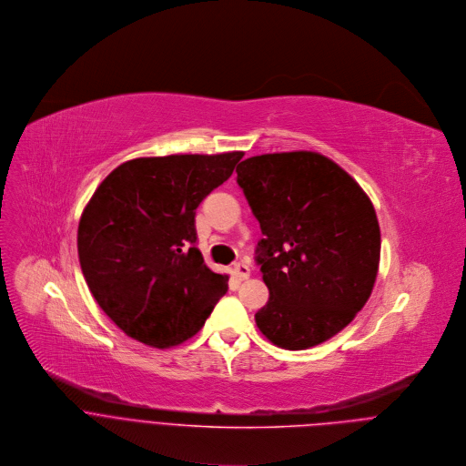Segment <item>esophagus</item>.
Listing matches in <instances>:
<instances>
[{"mask_svg":"<svg viewBox=\"0 0 466 466\" xmlns=\"http://www.w3.org/2000/svg\"><path fill=\"white\" fill-rule=\"evenodd\" d=\"M233 271H235V275L240 279V281H246V279L249 277V266L246 264V262H235V266H233Z\"/></svg>","mask_w":466,"mask_h":466,"instance_id":"34e87169","label":"esophagus"}]
</instances>
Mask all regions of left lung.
I'll list each match as a JSON object with an SVG mask.
<instances>
[{
    "instance_id": "8db88e82",
    "label": "left lung",
    "mask_w": 466,
    "mask_h": 466,
    "mask_svg": "<svg viewBox=\"0 0 466 466\" xmlns=\"http://www.w3.org/2000/svg\"><path fill=\"white\" fill-rule=\"evenodd\" d=\"M260 224L257 262L269 290L255 314L277 347L303 350L343 330L373 292L380 226L373 204L319 152L262 154L237 167Z\"/></svg>"
}]
</instances>
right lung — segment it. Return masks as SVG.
<instances>
[{"mask_svg":"<svg viewBox=\"0 0 466 466\" xmlns=\"http://www.w3.org/2000/svg\"><path fill=\"white\" fill-rule=\"evenodd\" d=\"M244 152L137 157L114 168L82 211L76 233L86 283L130 338L168 349L193 338L228 292L197 248L200 202Z\"/></svg>","mask_w":466,"mask_h":466,"instance_id":"obj_1","label":"right lung"}]
</instances>
